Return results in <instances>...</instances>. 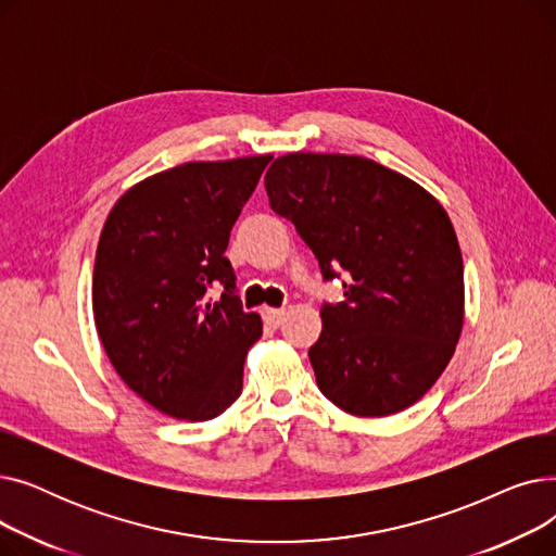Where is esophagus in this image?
<instances>
[{
	"label": "esophagus",
	"mask_w": 556,
	"mask_h": 556,
	"mask_svg": "<svg viewBox=\"0 0 556 556\" xmlns=\"http://www.w3.org/2000/svg\"><path fill=\"white\" fill-rule=\"evenodd\" d=\"M261 315H263V319H266V323H268L270 327H279V323L283 319L286 311H283V308H270V306H266V308L261 311Z\"/></svg>",
	"instance_id": "obj_1"
}]
</instances>
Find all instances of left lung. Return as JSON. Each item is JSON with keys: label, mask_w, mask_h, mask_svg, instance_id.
Listing matches in <instances>:
<instances>
[{"label": "left lung", "mask_w": 556, "mask_h": 556, "mask_svg": "<svg viewBox=\"0 0 556 556\" xmlns=\"http://www.w3.org/2000/svg\"><path fill=\"white\" fill-rule=\"evenodd\" d=\"M275 214L313 250L344 302L325 304L308 349L317 388L340 410L388 417L417 403L455 354L464 266L432 193L358 155L288 153L266 173Z\"/></svg>", "instance_id": "left-lung-1"}]
</instances>
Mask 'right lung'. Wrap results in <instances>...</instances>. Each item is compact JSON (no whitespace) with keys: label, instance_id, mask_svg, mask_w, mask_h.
<instances>
[{"label":"right lung","instance_id":"add662e5","mask_svg":"<svg viewBox=\"0 0 556 556\" xmlns=\"http://www.w3.org/2000/svg\"><path fill=\"white\" fill-rule=\"evenodd\" d=\"M273 155L187 162L114 202L92 277L94 323L122 381L155 410L207 421L241 396L263 325L233 293L229 231ZM223 287L222 300L208 293Z\"/></svg>","mask_w":556,"mask_h":556}]
</instances>
